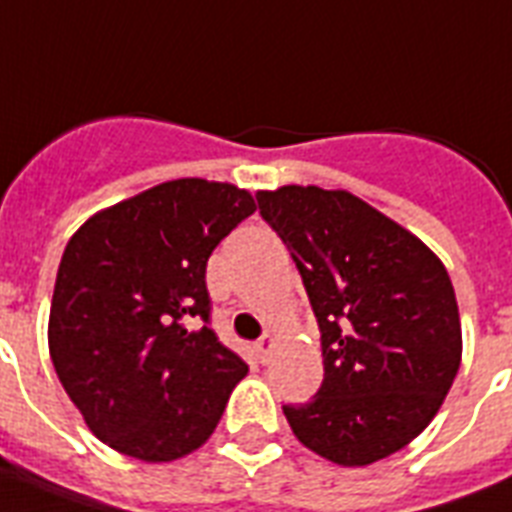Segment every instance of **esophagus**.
Masks as SVG:
<instances>
[{"label": "esophagus", "instance_id": "obj_1", "mask_svg": "<svg viewBox=\"0 0 512 512\" xmlns=\"http://www.w3.org/2000/svg\"><path fill=\"white\" fill-rule=\"evenodd\" d=\"M273 347H276V342H273V336H263V339H260V342L255 344V350H257V357H260V363H268Z\"/></svg>", "mask_w": 512, "mask_h": 512}]
</instances>
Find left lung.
I'll use <instances>...</instances> for the list:
<instances>
[{
    "mask_svg": "<svg viewBox=\"0 0 512 512\" xmlns=\"http://www.w3.org/2000/svg\"><path fill=\"white\" fill-rule=\"evenodd\" d=\"M257 207L292 252L321 328L323 384L284 405L294 436L336 465L402 450L458 376V299L442 260L350 191L281 186Z\"/></svg>",
    "mask_w": 512,
    "mask_h": 512,
    "instance_id": "obj_1",
    "label": "left lung"
}]
</instances>
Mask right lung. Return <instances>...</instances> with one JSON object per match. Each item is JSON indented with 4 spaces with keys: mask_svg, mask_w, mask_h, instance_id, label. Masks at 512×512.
<instances>
[{
    "mask_svg": "<svg viewBox=\"0 0 512 512\" xmlns=\"http://www.w3.org/2000/svg\"><path fill=\"white\" fill-rule=\"evenodd\" d=\"M255 199L178 178L107 207L70 236L49 310V355L91 434L144 463L210 439L247 363L210 328L205 270Z\"/></svg>",
    "mask_w": 512,
    "mask_h": 512,
    "instance_id": "right-lung-1",
    "label": "right lung"
}]
</instances>
